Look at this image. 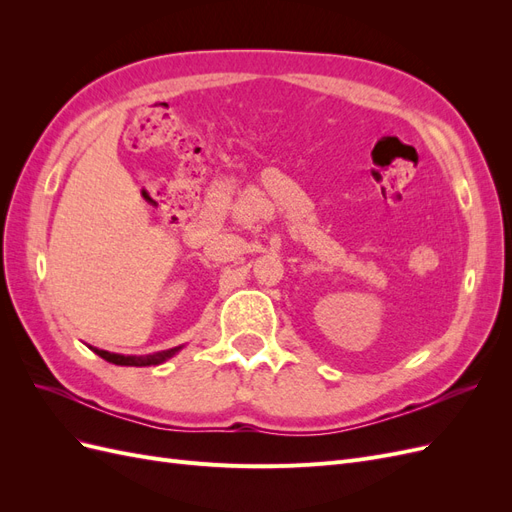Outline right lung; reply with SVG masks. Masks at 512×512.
I'll use <instances>...</instances> for the list:
<instances>
[{"instance_id":"add662e5","label":"right lung","mask_w":512,"mask_h":512,"mask_svg":"<svg viewBox=\"0 0 512 512\" xmlns=\"http://www.w3.org/2000/svg\"><path fill=\"white\" fill-rule=\"evenodd\" d=\"M98 356H102L104 361L108 363H115V365H130V367H145V365H158L166 359H170L179 348L173 350H166V352H156V354H149V356H123V354H111L106 350H98V348H91Z\"/></svg>"}]
</instances>
